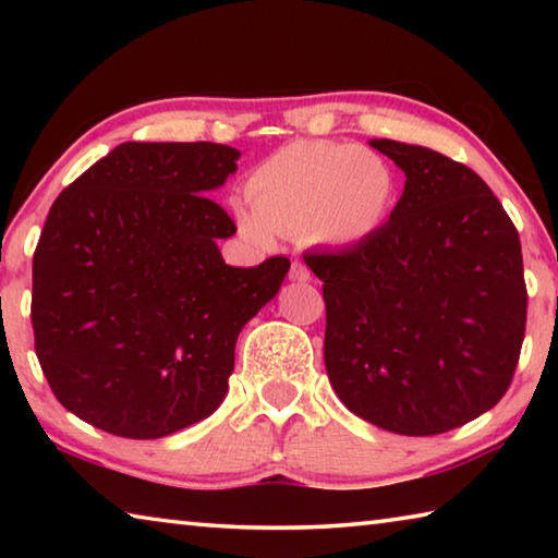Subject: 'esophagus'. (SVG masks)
I'll use <instances>...</instances> for the list:
<instances>
[{
  "label": "esophagus",
  "instance_id": "34e87169",
  "mask_svg": "<svg viewBox=\"0 0 558 558\" xmlns=\"http://www.w3.org/2000/svg\"><path fill=\"white\" fill-rule=\"evenodd\" d=\"M310 278V268L305 266V263L302 260H292V266H290V280H298V282H307Z\"/></svg>",
  "mask_w": 558,
  "mask_h": 558
}]
</instances>
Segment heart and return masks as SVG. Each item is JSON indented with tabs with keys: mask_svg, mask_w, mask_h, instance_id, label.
<instances>
[{
	"mask_svg": "<svg viewBox=\"0 0 558 558\" xmlns=\"http://www.w3.org/2000/svg\"><path fill=\"white\" fill-rule=\"evenodd\" d=\"M393 196V169L374 149L295 140L253 169L245 182L252 209L239 206L235 216L253 241L302 233L313 243L344 248L379 229Z\"/></svg>",
	"mask_w": 558,
	"mask_h": 558,
	"instance_id": "1",
	"label": "heart"
}]
</instances>
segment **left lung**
<instances>
[{
	"label": "left lung",
	"instance_id": "obj_1",
	"mask_svg": "<svg viewBox=\"0 0 558 558\" xmlns=\"http://www.w3.org/2000/svg\"><path fill=\"white\" fill-rule=\"evenodd\" d=\"M405 172L381 229L307 253L325 282V366L349 411L399 436H438L502 399L526 327L522 243L470 167L372 140Z\"/></svg>",
	"mask_w": 558,
	"mask_h": 558
}]
</instances>
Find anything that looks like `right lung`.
Here are the masks:
<instances>
[{
    "mask_svg": "<svg viewBox=\"0 0 558 558\" xmlns=\"http://www.w3.org/2000/svg\"><path fill=\"white\" fill-rule=\"evenodd\" d=\"M239 149L122 143L53 202L34 251L32 325L63 409L112 436L165 438L219 409L243 325L290 260L226 266L235 223L211 189Z\"/></svg>",
    "mask_w": 558,
    "mask_h": 558,
    "instance_id": "right-lung-1",
    "label": "right lung"
}]
</instances>
